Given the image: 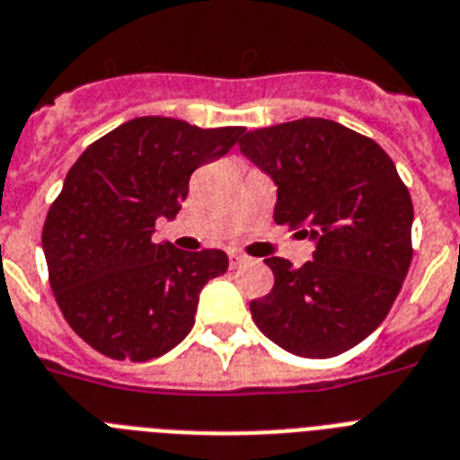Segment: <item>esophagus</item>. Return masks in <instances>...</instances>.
Listing matches in <instances>:
<instances>
[{"label":"esophagus","instance_id":"obj_1","mask_svg":"<svg viewBox=\"0 0 460 460\" xmlns=\"http://www.w3.org/2000/svg\"><path fill=\"white\" fill-rule=\"evenodd\" d=\"M245 261H248V257H245V254H241V252H229V264H231V269H238V266H243V264H245Z\"/></svg>","mask_w":460,"mask_h":460}]
</instances>
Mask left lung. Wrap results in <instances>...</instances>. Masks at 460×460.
<instances>
[{"mask_svg": "<svg viewBox=\"0 0 460 460\" xmlns=\"http://www.w3.org/2000/svg\"><path fill=\"white\" fill-rule=\"evenodd\" d=\"M238 146L278 187L276 224L315 245L302 269L264 260L276 280L250 304L254 325L304 358L353 349L384 323L411 264L414 206L395 164L330 119L250 130Z\"/></svg>", "mask_w": 460, "mask_h": 460, "instance_id": "left-lung-1", "label": "left lung"}]
</instances>
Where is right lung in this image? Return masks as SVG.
I'll list each match as a JSON object with an SVG mask.
<instances>
[{"instance_id":"right-lung-1","label":"right lung","mask_w":460,"mask_h":460,"mask_svg":"<svg viewBox=\"0 0 460 460\" xmlns=\"http://www.w3.org/2000/svg\"><path fill=\"white\" fill-rule=\"evenodd\" d=\"M243 130L137 117L93 142L69 168L41 245L58 306L88 346L145 362L191 332L200 289L226 273L229 257L154 243V224L175 219L191 172L224 156Z\"/></svg>"}]
</instances>
